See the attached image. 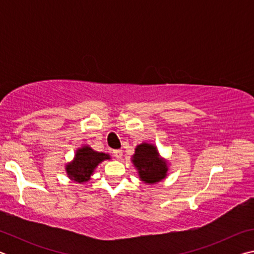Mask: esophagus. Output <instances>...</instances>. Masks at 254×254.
Here are the masks:
<instances>
[{
  "label": "esophagus",
  "instance_id": "obj_1",
  "mask_svg": "<svg viewBox=\"0 0 254 254\" xmlns=\"http://www.w3.org/2000/svg\"><path fill=\"white\" fill-rule=\"evenodd\" d=\"M113 154H114V157L117 158V159H121L122 156H123V151H122V150H120V149L113 150Z\"/></svg>",
  "mask_w": 254,
  "mask_h": 254
}]
</instances>
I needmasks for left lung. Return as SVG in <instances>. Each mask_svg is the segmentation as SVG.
<instances>
[{
    "mask_svg": "<svg viewBox=\"0 0 254 254\" xmlns=\"http://www.w3.org/2000/svg\"><path fill=\"white\" fill-rule=\"evenodd\" d=\"M132 161L139 171L141 180L147 184L160 182L166 177L168 170L167 162L160 158L153 144L142 143L137 145Z\"/></svg>",
    "mask_w": 254,
    "mask_h": 254,
    "instance_id": "1",
    "label": "left lung"
}]
</instances>
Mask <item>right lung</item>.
Segmentation results:
<instances>
[{"instance_id":"obj_1","label":"right lung","mask_w":254,"mask_h":254,"mask_svg":"<svg viewBox=\"0 0 254 254\" xmlns=\"http://www.w3.org/2000/svg\"><path fill=\"white\" fill-rule=\"evenodd\" d=\"M106 159H110L109 154L94 151L92 148L85 145L77 150L74 161L68 163L66 171L72 180L77 183H85L91 179V175L94 173V169L98 166V163Z\"/></svg>"}]
</instances>
